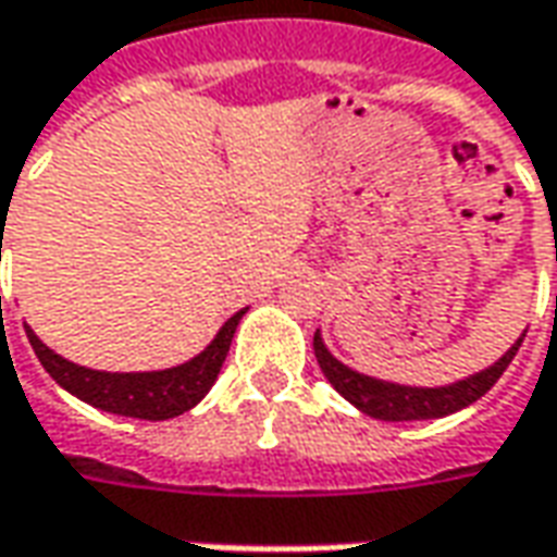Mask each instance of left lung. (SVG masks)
Returning a JSON list of instances; mask_svg holds the SVG:
<instances>
[{"label": "left lung", "instance_id": "left-lung-1", "mask_svg": "<svg viewBox=\"0 0 557 557\" xmlns=\"http://www.w3.org/2000/svg\"><path fill=\"white\" fill-rule=\"evenodd\" d=\"M524 333L491 367H485V370H479L473 375H463L458 382H448V385H433V388L385 382V379H375V375L351 370L348 363L333 358V351L324 345L321 330H315V343L312 345H315V358L321 373L327 375L330 385L339 391L355 409H360L363 416L379 418V421H424V418H443L451 416V412H461L470 403L485 397L491 385L512 363L519 345L524 343Z\"/></svg>", "mask_w": 557, "mask_h": 557}]
</instances>
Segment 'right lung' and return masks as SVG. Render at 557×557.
Instances as JSON below:
<instances>
[{"label":"right lung","instance_id":"1","mask_svg":"<svg viewBox=\"0 0 557 557\" xmlns=\"http://www.w3.org/2000/svg\"><path fill=\"white\" fill-rule=\"evenodd\" d=\"M242 315H245V309L227 318L224 327L214 333L212 343L190 360H184L178 367H166V370H148V373H109V370L81 367L75 360L57 355L51 345L41 343L29 324H23V330H26V339L33 345L36 358L41 360V367L72 397L90 403L111 416L166 421V418L184 416L209 394L224 360H227L230 343H233V333L239 327Z\"/></svg>","mask_w":557,"mask_h":557}]
</instances>
